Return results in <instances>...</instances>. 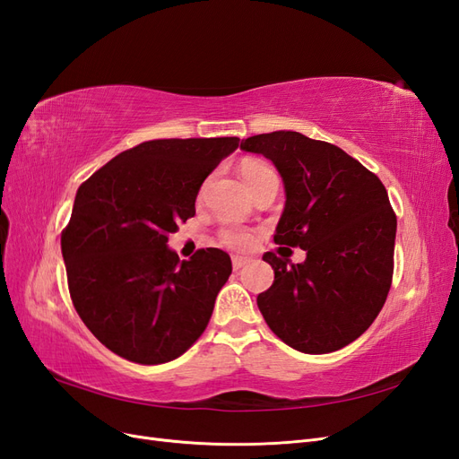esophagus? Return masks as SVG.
<instances>
[{
	"instance_id": "obj_1",
	"label": "esophagus",
	"mask_w": 459,
	"mask_h": 459,
	"mask_svg": "<svg viewBox=\"0 0 459 459\" xmlns=\"http://www.w3.org/2000/svg\"><path fill=\"white\" fill-rule=\"evenodd\" d=\"M248 262H251V258H248V256H241V255H233V256H231L233 270H239V268H243L245 264H248Z\"/></svg>"
}]
</instances>
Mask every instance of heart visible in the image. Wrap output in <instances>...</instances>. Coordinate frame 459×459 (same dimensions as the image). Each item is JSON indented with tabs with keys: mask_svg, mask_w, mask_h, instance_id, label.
Segmentation results:
<instances>
[{
	"mask_svg": "<svg viewBox=\"0 0 459 459\" xmlns=\"http://www.w3.org/2000/svg\"><path fill=\"white\" fill-rule=\"evenodd\" d=\"M272 176H275V174L270 166L262 164L258 160H247L241 164V178L248 189L255 187L258 182H262V179L272 178ZM221 239H224V243L230 247H247V245H251L253 235L245 230L231 228V230H226L224 233H221Z\"/></svg>",
	"mask_w": 459,
	"mask_h": 459,
	"instance_id": "1",
	"label": "heart"
}]
</instances>
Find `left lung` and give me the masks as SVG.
I'll use <instances>...</instances> for the list:
<instances>
[{"label": "left lung", "mask_w": 459, "mask_h": 459, "mask_svg": "<svg viewBox=\"0 0 459 459\" xmlns=\"http://www.w3.org/2000/svg\"><path fill=\"white\" fill-rule=\"evenodd\" d=\"M241 149L270 159L283 179L273 241L307 251L300 264L264 253L273 283L258 308L290 349L339 351L373 324L391 289L396 216L386 189L341 147L299 132L251 135Z\"/></svg>", "instance_id": "obj_1"}]
</instances>
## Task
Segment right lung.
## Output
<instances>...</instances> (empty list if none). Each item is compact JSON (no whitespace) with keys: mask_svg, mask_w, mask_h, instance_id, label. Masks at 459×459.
<instances>
[{"mask_svg":"<svg viewBox=\"0 0 459 459\" xmlns=\"http://www.w3.org/2000/svg\"><path fill=\"white\" fill-rule=\"evenodd\" d=\"M238 145L239 137L145 142L78 187L61 235L68 290L108 351L152 366L201 337L231 258L211 247L179 262L169 235L195 216L203 182Z\"/></svg>","mask_w":459,"mask_h":459,"instance_id":"obj_1","label":"right lung"}]
</instances>
